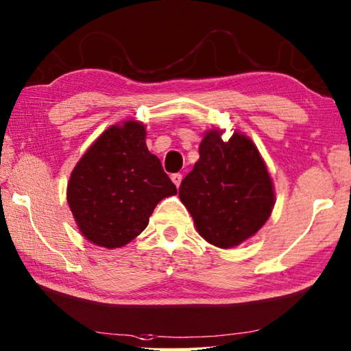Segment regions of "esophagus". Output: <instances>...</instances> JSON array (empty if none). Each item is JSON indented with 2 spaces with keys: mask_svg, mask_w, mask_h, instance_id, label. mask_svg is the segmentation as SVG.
Masks as SVG:
<instances>
[{
  "mask_svg": "<svg viewBox=\"0 0 351 351\" xmlns=\"http://www.w3.org/2000/svg\"><path fill=\"white\" fill-rule=\"evenodd\" d=\"M171 181H173L176 187H180L181 181H182V175L181 173H173V175H171Z\"/></svg>",
  "mask_w": 351,
  "mask_h": 351,
  "instance_id": "esophagus-1",
  "label": "esophagus"
}]
</instances>
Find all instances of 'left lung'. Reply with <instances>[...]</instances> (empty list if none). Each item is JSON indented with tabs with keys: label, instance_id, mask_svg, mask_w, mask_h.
<instances>
[{
	"label": "left lung",
	"instance_id": "8db88e82",
	"mask_svg": "<svg viewBox=\"0 0 351 351\" xmlns=\"http://www.w3.org/2000/svg\"><path fill=\"white\" fill-rule=\"evenodd\" d=\"M180 197L201 237L221 248L253 237L275 204L270 175L254 144L239 133L224 143L218 130L204 136Z\"/></svg>",
	"mask_w": 351,
	"mask_h": 351
}]
</instances>
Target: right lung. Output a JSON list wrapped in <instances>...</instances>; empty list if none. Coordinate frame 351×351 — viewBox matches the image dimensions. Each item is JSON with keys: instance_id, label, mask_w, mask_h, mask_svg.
<instances>
[{"instance_id": "right-lung-1", "label": "right lung", "mask_w": 351, "mask_h": 351, "mask_svg": "<svg viewBox=\"0 0 351 351\" xmlns=\"http://www.w3.org/2000/svg\"><path fill=\"white\" fill-rule=\"evenodd\" d=\"M175 193L161 161L147 150L144 125L135 121L107 129L76 164L67 186L81 233L106 248L136 238L156 204Z\"/></svg>"}]
</instances>
